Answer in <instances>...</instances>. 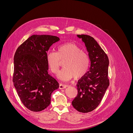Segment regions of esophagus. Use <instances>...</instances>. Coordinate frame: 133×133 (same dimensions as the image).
I'll use <instances>...</instances> for the list:
<instances>
[{"label":"esophagus","instance_id":"1","mask_svg":"<svg viewBox=\"0 0 133 133\" xmlns=\"http://www.w3.org/2000/svg\"><path fill=\"white\" fill-rule=\"evenodd\" d=\"M67 87H68V85H65V84H59V89H65V88H66Z\"/></svg>","mask_w":133,"mask_h":133}]
</instances>
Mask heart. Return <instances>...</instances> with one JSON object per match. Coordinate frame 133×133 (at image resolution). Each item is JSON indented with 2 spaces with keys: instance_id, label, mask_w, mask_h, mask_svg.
Instances as JSON below:
<instances>
[{
  "instance_id": "heart-1",
  "label": "heart",
  "mask_w": 133,
  "mask_h": 133,
  "mask_svg": "<svg viewBox=\"0 0 133 133\" xmlns=\"http://www.w3.org/2000/svg\"><path fill=\"white\" fill-rule=\"evenodd\" d=\"M60 60H65L64 68L58 74V78L63 81H68L73 77L76 79L82 78L86 73L89 64L88 55L77 45L70 43L58 46L57 53L48 51L46 53V62L52 73L58 72Z\"/></svg>"
}]
</instances>
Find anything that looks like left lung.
<instances>
[{
  "label": "left lung",
  "mask_w": 133,
  "mask_h": 133,
  "mask_svg": "<svg viewBox=\"0 0 133 133\" xmlns=\"http://www.w3.org/2000/svg\"><path fill=\"white\" fill-rule=\"evenodd\" d=\"M85 44L90 60L89 70L76 84L78 95L72 105L79 112H88L101 102L109 85L108 79L109 59L95 40L88 35H77Z\"/></svg>",
  "instance_id": "obj_1"
}]
</instances>
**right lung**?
Masks as SVG:
<instances>
[{"mask_svg":"<svg viewBox=\"0 0 133 133\" xmlns=\"http://www.w3.org/2000/svg\"><path fill=\"white\" fill-rule=\"evenodd\" d=\"M60 39L49 35H33L22 44L14 57L13 82L22 103L32 111L50 105L51 94L59 83L48 74L46 53Z\"/></svg>","mask_w":133,"mask_h":133,"instance_id":"right-lung-1","label":"right lung"}]
</instances>
